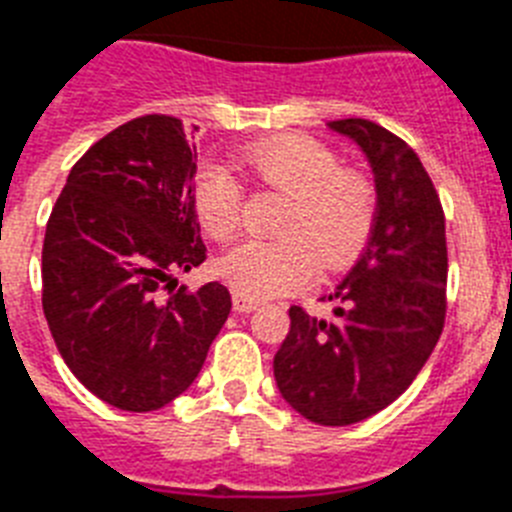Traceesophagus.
<instances>
[{"instance_id": "1", "label": "esophagus", "mask_w": 512, "mask_h": 512, "mask_svg": "<svg viewBox=\"0 0 512 512\" xmlns=\"http://www.w3.org/2000/svg\"><path fill=\"white\" fill-rule=\"evenodd\" d=\"M231 304H234V312H252V309H257V302H252V299L242 294L231 296Z\"/></svg>"}]
</instances>
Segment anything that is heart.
Here are the masks:
<instances>
[{
	"label": "heart",
	"instance_id": "heart-1",
	"mask_svg": "<svg viewBox=\"0 0 512 512\" xmlns=\"http://www.w3.org/2000/svg\"><path fill=\"white\" fill-rule=\"evenodd\" d=\"M242 163L260 182L291 197L276 242L236 244L218 273L236 294L273 299L304 289L320 265L338 270L367 244L375 226V190L356 171H343L330 148L307 135H278L249 145ZM192 203L205 234L226 242L239 229L242 187L226 166L205 163L192 182Z\"/></svg>",
	"mask_w": 512,
	"mask_h": 512
}]
</instances>
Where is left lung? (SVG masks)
Wrapping results in <instances>:
<instances>
[{"label": "left lung", "mask_w": 512, "mask_h": 512, "mask_svg": "<svg viewBox=\"0 0 512 512\" xmlns=\"http://www.w3.org/2000/svg\"><path fill=\"white\" fill-rule=\"evenodd\" d=\"M349 137L375 176L369 242L336 291L333 320L291 307L273 359L283 401L309 422L346 427L409 388L445 325L448 247L435 184L401 137L369 119L328 122Z\"/></svg>", "instance_id": "1"}]
</instances>
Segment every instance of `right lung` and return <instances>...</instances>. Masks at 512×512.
Here are the masks:
<instances>
[{"instance_id": "right-lung-1", "label": "right lung", "mask_w": 512, "mask_h": 512, "mask_svg": "<svg viewBox=\"0 0 512 512\" xmlns=\"http://www.w3.org/2000/svg\"><path fill=\"white\" fill-rule=\"evenodd\" d=\"M182 122L148 114L90 145L46 223L44 315L64 364L122 411H156L190 388L231 312L221 283L179 286L205 260Z\"/></svg>"}]
</instances>
